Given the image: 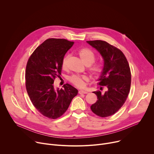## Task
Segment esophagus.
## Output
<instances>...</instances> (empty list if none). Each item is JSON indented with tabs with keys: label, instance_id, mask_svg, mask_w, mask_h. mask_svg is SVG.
Returning a JSON list of instances; mask_svg holds the SVG:
<instances>
[{
	"label": "esophagus",
	"instance_id": "34e87169",
	"mask_svg": "<svg viewBox=\"0 0 154 154\" xmlns=\"http://www.w3.org/2000/svg\"><path fill=\"white\" fill-rule=\"evenodd\" d=\"M79 93L80 94H87V93H88V92H87V91H84V90H80V91H79Z\"/></svg>",
	"mask_w": 154,
	"mask_h": 154
}]
</instances>
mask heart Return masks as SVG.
<instances>
[{"mask_svg":"<svg viewBox=\"0 0 154 154\" xmlns=\"http://www.w3.org/2000/svg\"><path fill=\"white\" fill-rule=\"evenodd\" d=\"M78 54L81 58L83 63L89 66L91 65L95 61L96 57L94 52L88 48H82L79 50ZM69 58V55H66L62 60L61 68L63 69H65L67 66V62ZM90 71L93 75L99 76L102 72V67L100 64H95L90 68ZM87 77L83 76L80 77L79 75H72L69 78V80L75 85L79 87H82L84 85L85 81L87 80Z\"/></svg>","mask_w":154,"mask_h":154,"instance_id":"obj_1","label":"heart"}]
</instances>
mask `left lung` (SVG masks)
<instances>
[{"label":"left lung","instance_id":"left-lung-1","mask_svg":"<svg viewBox=\"0 0 154 154\" xmlns=\"http://www.w3.org/2000/svg\"><path fill=\"white\" fill-rule=\"evenodd\" d=\"M102 56L103 60L102 72L97 81L106 86L107 91L102 94L94 91L97 97L96 102L91 106L92 112L102 118L116 113L125 102L131 85V72L124 54L118 48L104 41H86Z\"/></svg>","mask_w":154,"mask_h":154}]
</instances>
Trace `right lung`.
Masks as SVG:
<instances>
[{
	"label": "right lung",
	"instance_id": "right-lung-1",
	"mask_svg": "<svg viewBox=\"0 0 154 154\" xmlns=\"http://www.w3.org/2000/svg\"><path fill=\"white\" fill-rule=\"evenodd\" d=\"M74 42L50 38L44 41L29 58L26 71L29 96L42 115L57 119L67 110L78 90L67 83L64 89L55 88L54 82L61 74V62Z\"/></svg>",
	"mask_w": 154,
	"mask_h": 154
}]
</instances>
